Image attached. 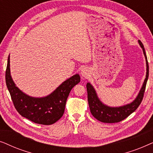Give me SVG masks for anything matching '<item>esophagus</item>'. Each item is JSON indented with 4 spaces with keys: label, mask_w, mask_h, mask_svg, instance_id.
I'll return each instance as SVG.
<instances>
[{
    "label": "esophagus",
    "mask_w": 153,
    "mask_h": 153,
    "mask_svg": "<svg viewBox=\"0 0 153 153\" xmlns=\"http://www.w3.org/2000/svg\"><path fill=\"white\" fill-rule=\"evenodd\" d=\"M89 70L87 68H83L81 70V75L84 78H86L89 76Z\"/></svg>",
    "instance_id": "1"
}]
</instances>
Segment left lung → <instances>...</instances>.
<instances>
[{
  "instance_id": "left-lung-1",
  "label": "left lung",
  "mask_w": 153,
  "mask_h": 153,
  "mask_svg": "<svg viewBox=\"0 0 153 153\" xmlns=\"http://www.w3.org/2000/svg\"><path fill=\"white\" fill-rule=\"evenodd\" d=\"M138 42H139L140 47L143 49L144 56L146 58V75L139 94L135 98V100H133L131 103L120 106H116V107L106 105L98 97L95 89L94 88L91 83L89 82L87 83L88 101L90 110H91L92 115L100 122L114 123L122 121L127 117H128L131 114H132L134 111H135L143 100L146 83H147L148 76H149V66H148L147 56H146L143 45L140 40Z\"/></svg>"
}]
</instances>
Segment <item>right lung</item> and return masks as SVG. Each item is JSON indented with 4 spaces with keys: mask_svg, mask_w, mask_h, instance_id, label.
Returning a JSON list of instances; mask_svg holds the SVG:
<instances>
[{
    "mask_svg": "<svg viewBox=\"0 0 153 153\" xmlns=\"http://www.w3.org/2000/svg\"><path fill=\"white\" fill-rule=\"evenodd\" d=\"M10 55L8 56L5 81L14 107L21 116L40 125L55 123L62 116L67 99L72 88L80 82L76 74L63 81L51 94L42 97H31L22 92L12 80L10 74Z\"/></svg>",
    "mask_w": 153,
    "mask_h": 153,
    "instance_id": "add662e5",
    "label": "right lung"
}]
</instances>
